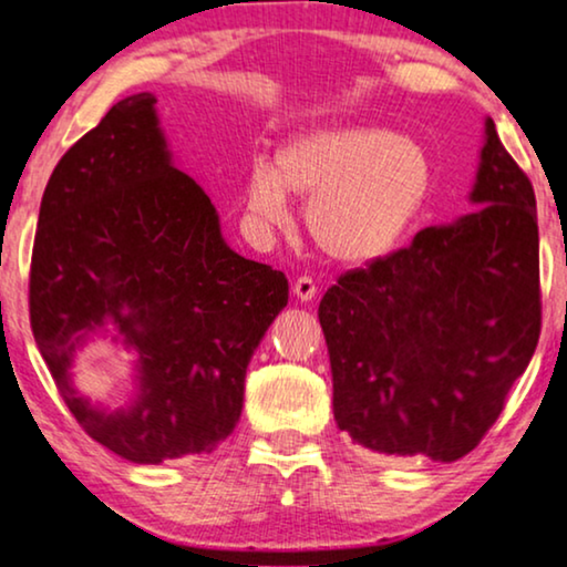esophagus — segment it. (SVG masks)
I'll return each mask as SVG.
<instances>
[{"instance_id":"obj_1","label":"esophagus","mask_w":567,"mask_h":567,"mask_svg":"<svg viewBox=\"0 0 567 567\" xmlns=\"http://www.w3.org/2000/svg\"><path fill=\"white\" fill-rule=\"evenodd\" d=\"M292 292H296L300 303H308V300L316 298V282L311 277H298L296 285H292Z\"/></svg>"}]
</instances>
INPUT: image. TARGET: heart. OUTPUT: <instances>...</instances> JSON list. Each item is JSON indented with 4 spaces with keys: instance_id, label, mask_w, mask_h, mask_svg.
<instances>
[{
    "instance_id": "1",
    "label": "heart",
    "mask_w": 567,
    "mask_h": 567,
    "mask_svg": "<svg viewBox=\"0 0 567 567\" xmlns=\"http://www.w3.org/2000/svg\"><path fill=\"white\" fill-rule=\"evenodd\" d=\"M433 163L420 142L383 126H334L285 142L248 173L246 209L261 228L288 223L303 196L306 230L329 259L365 264L394 251L425 207Z\"/></svg>"
}]
</instances>
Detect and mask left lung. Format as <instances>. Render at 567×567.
<instances>
[{
    "instance_id": "8db88e82",
    "label": "left lung",
    "mask_w": 567,
    "mask_h": 567,
    "mask_svg": "<svg viewBox=\"0 0 567 567\" xmlns=\"http://www.w3.org/2000/svg\"><path fill=\"white\" fill-rule=\"evenodd\" d=\"M472 205L321 298L334 420L358 446L456 462L493 427L539 342L532 181L485 118Z\"/></svg>"
}]
</instances>
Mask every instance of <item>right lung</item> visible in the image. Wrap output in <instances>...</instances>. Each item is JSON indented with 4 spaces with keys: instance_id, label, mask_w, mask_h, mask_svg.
<instances>
[{
    "instance_id": "add662e5",
    "label": "right lung",
    "mask_w": 567,
    "mask_h": 567,
    "mask_svg": "<svg viewBox=\"0 0 567 567\" xmlns=\"http://www.w3.org/2000/svg\"><path fill=\"white\" fill-rule=\"evenodd\" d=\"M153 93L118 101L66 150L38 213L30 327L93 441L134 464L213 451L244 410L251 354L288 306V277L225 244L205 188L176 168ZM138 354L133 402L73 386L87 338Z\"/></svg>"
}]
</instances>
